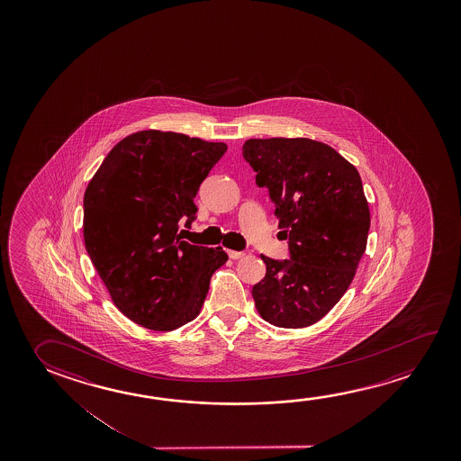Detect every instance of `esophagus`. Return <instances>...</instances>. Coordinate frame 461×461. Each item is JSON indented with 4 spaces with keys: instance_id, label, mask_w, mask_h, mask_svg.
<instances>
[{
    "instance_id": "esophagus-1",
    "label": "esophagus",
    "mask_w": 461,
    "mask_h": 461,
    "mask_svg": "<svg viewBox=\"0 0 461 461\" xmlns=\"http://www.w3.org/2000/svg\"><path fill=\"white\" fill-rule=\"evenodd\" d=\"M228 256H230V258H233V260H238V258L244 257V252H240V250H228Z\"/></svg>"
}]
</instances>
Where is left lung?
Segmentation results:
<instances>
[{"label": "left lung", "mask_w": 461, "mask_h": 461, "mask_svg": "<svg viewBox=\"0 0 461 461\" xmlns=\"http://www.w3.org/2000/svg\"><path fill=\"white\" fill-rule=\"evenodd\" d=\"M242 156L268 189L289 260L262 257L256 309L279 328L317 323L346 294L370 230L358 170L331 146L309 138L248 140Z\"/></svg>", "instance_id": "left-lung-1"}]
</instances>
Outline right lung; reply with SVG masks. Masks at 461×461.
I'll use <instances>...</instances> for the list:
<instances>
[{
  "label": "right lung",
  "instance_id": "1",
  "mask_svg": "<svg viewBox=\"0 0 461 461\" xmlns=\"http://www.w3.org/2000/svg\"><path fill=\"white\" fill-rule=\"evenodd\" d=\"M175 131L143 130L107 154L85 189V248L115 307L136 325L172 331L199 315L221 248L183 241L194 197L227 152Z\"/></svg>",
  "mask_w": 461,
  "mask_h": 461
}]
</instances>
